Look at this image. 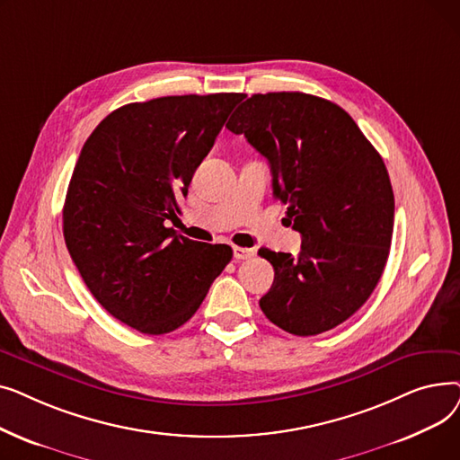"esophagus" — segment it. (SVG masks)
Instances as JSON below:
<instances>
[{"mask_svg":"<svg viewBox=\"0 0 460 460\" xmlns=\"http://www.w3.org/2000/svg\"><path fill=\"white\" fill-rule=\"evenodd\" d=\"M255 255V250H252V248H234L233 250V257L236 259V261H244V259H252Z\"/></svg>","mask_w":460,"mask_h":460,"instance_id":"esophagus-1","label":"esophagus"}]
</instances>
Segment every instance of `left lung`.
Instances as JSON below:
<instances>
[{
    "mask_svg": "<svg viewBox=\"0 0 460 460\" xmlns=\"http://www.w3.org/2000/svg\"><path fill=\"white\" fill-rule=\"evenodd\" d=\"M270 164L302 250L261 248L274 267L259 305L293 335H317L367 302L394 234V190L382 156L337 104L298 91L253 94L226 125Z\"/></svg>",
    "mask_w": 460,
    "mask_h": 460,
    "instance_id": "left-lung-1",
    "label": "left lung"
}]
</instances>
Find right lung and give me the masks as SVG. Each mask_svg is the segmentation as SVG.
Instances as JSON below:
<instances>
[{
    "instance_id": "obj_1",
    "label": "right lung",
    "mask_w": 460,
    "mask_h": 460,
    "mask_svg": "<svg viewBox=\"0 0 460 460\" xmlns=\"http://www.w3.org/2000/svg\"><path fill=\"white\" fill-rule=\"evenodd\" d=\"M243 93L160 96L111 111L84 143L63 234L91 295L149 335L191 319L233 257L227 244L177 236L193 173Z\"/></svg>"
}]
</instances>
